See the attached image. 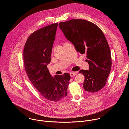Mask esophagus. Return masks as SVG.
I'll list each match as a JSON object with an SVG mask.
<instances>
[{
    "label": "esophagus",
    "mask_w": 129,
    "mask_h": 129,
    "mask_svg": "<svg viewBox=\"0 0 129 129\" xmlns=\"http://www.w3.org/2000/svg\"><path fill=\"white\" fill-rule=\"evenodd\" d=\"M78 73V72H70V76H71V77H74L77 73Z\"/></svg>",
    "instance_id": "1"
}]
</instances>
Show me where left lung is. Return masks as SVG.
Masks as SVG:
<instances>
[{
  "instance_id": "1",
  "label": "left lung",
  "mask_w": 129,
  "mask_h": 129,
  "mask_svg": "<svg viewBox=\"0 0 129 129\" xmlns=\"http://www.w3.org/2000/svg\"><path fill=\"white\" fill-rule=\"evenodd\" d=\"M59 26L76 50L86 54L89 70L79 71L85 77V90L92 93L100 90L106 85L112 65L111 51L103 32L95 24L83 19L62 22Z\"/></svg>"
}]
</instances>
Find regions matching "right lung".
Segmentation results:
<instances>
[{"instance_id":"add662e5","label":"right lung","mask_w":129,"mask_h":129,"mask_svg":"<svg viewBox=\"0 0 129 129\" xmlns=\"http://www.w3.org/2000/svg\"><path fill=\"white\" fill-rule=\"evenodd\" d=\"M58 23L32 33L23 50V60L28 79L39 92L50 101L58 102L67 95L69 73L52 77L47 68L50 62L52 48Z\"/></svg>"}]
</instances>
